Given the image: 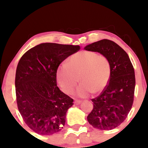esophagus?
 Here are the masks:
<instances>
[{"mask_svg": "<svg viewBox=\"0 0 148 148\" xmlns=\"http://www.w3.org/2000/svg\"><path fill=\"white\" fill-rule=\"evenodd\" d=\"M74 103H75V104L79 105V104H81V103H82V101L79 100H75Z\"/></svg>", "mask_w": 148, "mask_h": 148, "instance_id": "34e87169", "label": "esophagus"}]
</instances>
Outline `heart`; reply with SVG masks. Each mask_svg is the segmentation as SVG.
<instances>
[{"instance_id": "heart-1", "label": "heart", "mask_w": 148, "mask_h": 148, "mask_svg": "<svg viewBox=\"0 0 148 148\" xmlns=\"http://www.w3.org/2000/svg\"><path fill=\"white\" fill-rule=\"evenodd\" d=\"M111 74V64L106 55L95 51L83 50L73 54L67 64H62L56 71V79L61 90L70 94L79 81L82 83L75 94L86 97L91 93L98 94L108 84Z\"/></svg>"}]
</instances>
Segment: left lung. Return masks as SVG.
<instances>
[{
  "label": "left lung",
  "mask_w": 148,
  "mask_h": 148,
  "mask_svg": "<svg viewBox=\"0 0 148 148\" xmlns=\"http://www.w3.org/2000/svg\"><path fill=\"white\" fill-rule=\"evenodd\" d=\"M106 55L111 64L109 82L102 93L92 99L94 108L87 119L94 128L111 130L119 126L130 112L134 100V68L128 54L110 40H101L84 48Z\"/></svg>",
  "instance_id": "left-lung-1"
}]
</instances>
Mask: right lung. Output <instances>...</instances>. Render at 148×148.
<instances>
[{"label": "right lung", "instance_id": "add662e5", "mask_svg": "<svg viewBox=\"0 0 148 148\" xmlns=\"http://www.w3.org/2000/svg\"><path fill=\"white\" fill-rule=\"evenodd\" d=\"M79 46L40 44L19 60L15 75L16 100L25 124L40 135H52L62 129L73 100L56 84V71Z\"/></svg>", "mask_w": 148, "mask_h": 148}]
</instances>
